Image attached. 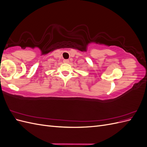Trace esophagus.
Returning <instances> with one entry per match:
<instances>
[{
	"label": "esophagus",
	"mask_w": 147,
	"mask_h": 147,
	"mask_svg": "<svg viewBox=\"0 0 147 147\" xmlns=\"http://www.w3.org/2000/svg\"><path fill=\"white\" fill-rule=\"evenodd\" d=\"M63 62L64 63H69V59H64Z\"/></svg>",
	"instance_id": "34e87169"
}]
</instances>
